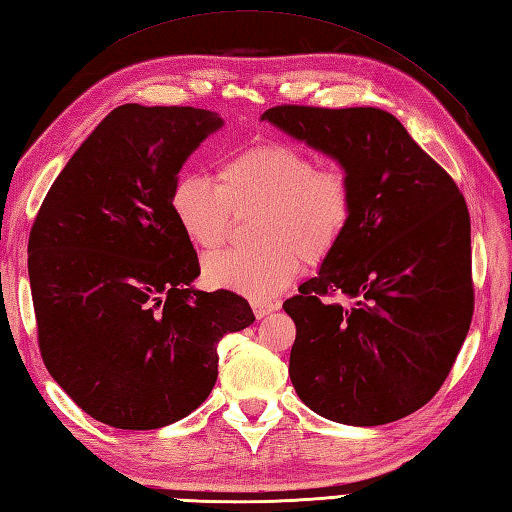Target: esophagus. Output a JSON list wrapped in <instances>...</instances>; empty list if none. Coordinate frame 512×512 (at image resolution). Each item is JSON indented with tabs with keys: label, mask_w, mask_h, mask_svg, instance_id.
Listing matches in <instances>:
<instances>
[{
	"label": "esophagus",
	"mask_w": 512,
	"mask_h": 512,
	"mask_svg": "<svg viewBox=\"0 0 512 512\" xmlns=\"http://www.w3.org/2000/svg\"><path fill=\"white\" fill-rule=\"evenodd\" d=\"M277 310V303H268V301H253V312L257 319H264L268 314H273Z\"/></svg>",
	"instance_id": "obj_1"
}]
</instances>
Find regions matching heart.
<instances>
[{
    "label": "heart",
    "instance_id": "obj_1",
    "mask_svg": "<svg viewBox=\"0 0 512 512\" xmlns=\"http://www.w3.org/2000/svg\"><path fill=\"white\" fill-rule=\"evenodd\" d=\"M169 209L193 246H220L233 213L259 209L257 250H226L204 259L202 275L213 288L253 301H273L308 264L328 259L352 222L354 193L339 167H319L308 151L290 143H259L226 158L217 184L200 173L173 182Z\"/></svg>",
    "mask_w": 512,
    "mask_h": 512
}]
</instances>
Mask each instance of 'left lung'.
<instances>
[{"mask_svg":"<svg viewBox=\"0 0 512 512\" xmlns=\"http://www.w3.org/2000/svg\"><path fill=\"white\" fill-rule=\"evenodd\" d=\"M262 121L334 158L352 222L286 299L290 380L319 416L376 427L436 396L471 328V217L458 184L378 107L277 105Z\"/></svg>","mask_w":512,"mask_h":512,"instance_id":"1","label":"left lung"}]
</instances>
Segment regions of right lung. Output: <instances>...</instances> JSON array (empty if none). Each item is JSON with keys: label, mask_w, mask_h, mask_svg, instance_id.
<instances>
[{"label": "right lung", "mask_w": 512, "mask_h": 512, "mask_svg": "<svg viewBox=\"0 0 512 512\" xmlns=\"http://www.w3.org/2000/svg\"><path fill=\"white\" fill-rule=\"evenodd\" d=\"M224 125L195 107L127 103L54 180L28 239L39 350L85 413L147 431L189 416L217 380V343L255 321L244 297L204 292L169 209L184 162Z\"/></svg>", "instance_id": "right-lung-1"}]
</instances>
